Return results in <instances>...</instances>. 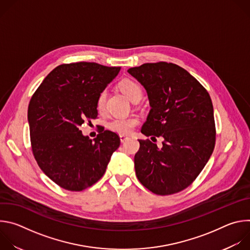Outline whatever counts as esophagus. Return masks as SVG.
I'll use <instances>...</instances> for the list:
<instances>
[{
    "label": "esophagus",
    "instance_id": "1",
    "mask_svg": "<svg viewBox=\"0 0 250 250\" xmlns=\"http://www.w3.org/2000/svg\"><path fill=\"white\" fill-rule=\"evenodd\" d=\"M120 138H121V141H122V142H125V141H126L129 137H128V136H126V135L121 134V135H120Z\"/></svg>",
    "mask_w": 250,
    "mask_h": 250
}]
</instances>
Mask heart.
Segmentation results:
<instances>
[{"label":"heart","instance_id":"obj_1","mask_svg":"<svg viewBox=\"0 0 250 250\" xmlns=\"http://www.w3.org/2000/svg\"><path fill=\"white\" fill-rule=\"evenodd\" d=\"M120 89L122 92L130 100L133 101L135 98H141L142 91L141 87L138 83L131 79H124L120 83ZM105 99H106V90L101 91L97 98V110L99 112H104V105H105ZM139 120L135 116H130L126 118H119L114 119L108 124V127L120 134H128L132 131V129L138 125Z\"/></svg>","mask_w":250,"mask_h":250}]
</instances>
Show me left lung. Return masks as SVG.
I'll use <instances>...</instances> for the list:
<instances>
[{"instance_id": "left-lung-1", "label": "left lung", "mask_w": 250, "mask_h": 250, "mask_svg": "<svg viewBox=\"0 0 250 250\" xmlns=\"http://www.w3.org/2000/svg\"><path fill=\"white\" fill-rule=\"evenodd\" d=\"M127 72L146 88L151 106L141 132L164 138L161 148L138 139L137 179L156 195L180 192L195 181L215 148L210 97L188 71L173 63H145Z\"/></svg>"}]
</instances>
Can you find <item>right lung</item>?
I'll return each mask as SVG.
<instances>
[{
	"label": "right lung",
	"instance_id": "add662e5",
	"mask_svg": "<svg viewBox=\"0 0 250 250\" xmlns=\"http://www.w3.org/2000/svg\"><path fill=\"white\" fill-rule=\"evenodd\" d=\"M120 70L95 62L61 64L30 99L27 119L33 156L65 190L79 192L98 182L120 146L116 132L105 129L92 140L79 129L97 118V98Z\"/></svg>",
	"mask_w": 250,
	"mask_h": 250
}]
</instances>
